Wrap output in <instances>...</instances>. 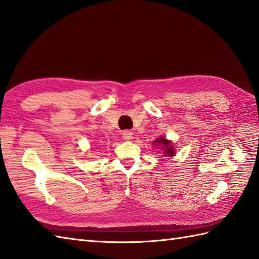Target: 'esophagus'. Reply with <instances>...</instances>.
Masks as SVG:
<instances>
[{"label":"esophagus","mask_w":259,"mask_h":259,"mask_svg":"<svg viewBox=\"0 0 259 259\" xmlns=\"http://www.w3.org/2000/svg\"><path fill=\"white\" fill-rule=\"evenodd\" d=\"M122 138H123L124 140L133 139V131H130V130L123 131V133H122Z\"/></svg>","instance_id":"obj_1"}]
</instances>
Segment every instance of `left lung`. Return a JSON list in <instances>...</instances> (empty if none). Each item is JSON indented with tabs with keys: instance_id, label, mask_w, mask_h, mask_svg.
<instances>
[{
	"instance_id": "left-lung-1",
	"label": "left lung",
	"mask_w": 259,
	"mask_h": 259,
	"mask_svg": "<svg viewBox=\"0 0 259 259\" xmlns=\"http://www.w3.org/2000/svg\"><path fill=\"white\" fill-rule=\"evenodd\" d=\"M155 144H160L162 146V149L164 148V155L166 156H174L175 155V150H174V147L170 146V142L168 140H166L164 138H162V137H160V138L157 139L156 141H153Z\"/></svg>"
}]
</instances>
